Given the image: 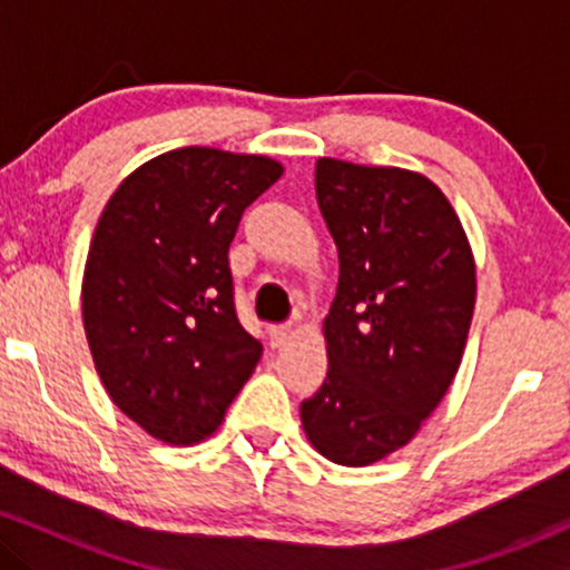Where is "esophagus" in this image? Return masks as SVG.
<instances>
[{"label":"esophagus","mask_w":570,"mask_h":570,"mask_svg":"<svg viewBox=\"0 0 570 570\" xmlns=\"http://www.w3.org/2000/svg\"><path fill=\"white\" fill-rule=\"evenodd\" d=\"M289 340H292L289 324H276V326H271V345H273V348H284V345L289 343Z\"/></svg>","instance_id":"1"}]
</instances>
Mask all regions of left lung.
Returning a JSON list of instances; mask_svg holds the SVG:
<instances>
[{"mask_svg": "<svg viewBox=\"0 0 570 570\" xmlns=\"http://www.w3.org/2000/svg\"><path fill=\"white\" fill-rule=\"evenodd\" d=\"M316 198L340 281L324 322L330 370L299 417L324 458L370 466L404 448L453 383L474 259L453 206L421 174L322 158Z\"/></svg>", "mask_w": 570, "mask_h": 570, "instance_id": "obj_1", "label": "left lung"}]
</instances>
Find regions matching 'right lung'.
Returning <instances> with one entry per match:
<instances>
[{
	"mask_svg": "<svg viewBox=\"0 0 570 570\" xmlns=\"http://www.w3.org/2000/svg\"><path fill=\"white\" fill-rule=\"evenodd\" d=\"M281 174L263 155L174 149L136 168L98 219L85 335L112 402L163 442L206 440L263 356L238 322L227 252Z\"/></svg>",
	"mask_w": 570,
	"mask_h": 570,
	"instance_id": "right-lung-1",
	"label": "right lung"
}]
</instances>
